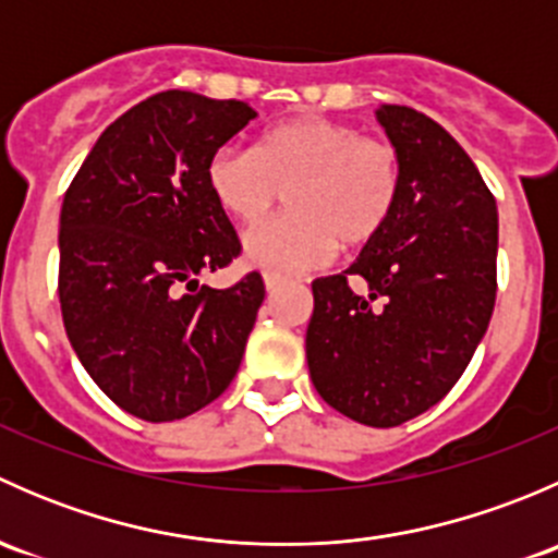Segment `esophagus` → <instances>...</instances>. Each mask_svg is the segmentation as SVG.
Here are the masks:
<instances>
[{"label": "esophagus", "mask_w": 558, "mask_h": 558, "mask_svg": "<svg viewBox=\"0 0 558 558\" xmlns=\"http://www.w3.org/2000/svg\"><path fill=\"white\" fill-rule=\"evenodd\" d=\"M283 283H286L283 275H275V272H267V275H264V286H267L269 294H272V291H278L280 286H283Z\"/></svg>", "instance_id": "esophagus-1"}]
</instances>
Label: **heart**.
Instances as JSON below:
<instances>
[{
    "label": "heart",
    "instance_id": "b5f03b06",
    "mask_svg": "<svg viewBox=\"0 0 558 558\" xmlns=\"http://www.w3.org/2000/svg\"><path fill=\"white\" fill-rule=\"evenodd\" d=\"M216 205L238 223H256L286 191L283 216L245 234V258L267 272L324 264L335 247L384 232L402 194L397 148L351 123L300 116L275 123L253 150L223 145L205 170Z\"/></svg>",
    "mask_w": 558,
    "mask_h": 558
}]
</instances>
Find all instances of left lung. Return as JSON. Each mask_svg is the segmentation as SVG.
<instances>
[{"label": "left lung", "mask_w": 558, "mask_h": 558, "mask_svg": "<svg viewBox=\"0 0 558 558\" xmlns=\"http://www.w3.org/2000/svg\"><path fill=\"white\" fill-rule=\"evenodd\" d=\"M402 161L384 232L340 275L313 280L307 367L326 404L399 426L440 402L486 335L497 300V199L424 112L378 110Z\"/></svg>", "instance_id": "left-lung-1"}]
</instances>
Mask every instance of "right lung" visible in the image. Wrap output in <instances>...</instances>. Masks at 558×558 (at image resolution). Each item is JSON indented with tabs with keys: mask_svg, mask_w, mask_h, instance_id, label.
I'll use <instances>...</instances> for the list:
<instances>
[{
	"mask_svg": "<svg viewBox=\"0 0 558 558\" xmlns=\"http://www.w3.org/2000/svg\"><path fill=\"white\" fill-rule=\"evenodd\" d=\"M253 116L238 99L154 94L105 129L64 194L66 337L94 384L150 424L227 391L264 302L258 272L229 289L196 283L243 251L205 170Z\"/></svg>",
	"mask_w": 558,
	"mask_h": 558,
	"instance_id": "1",
	"label": "right lung"
}]
</instances>
